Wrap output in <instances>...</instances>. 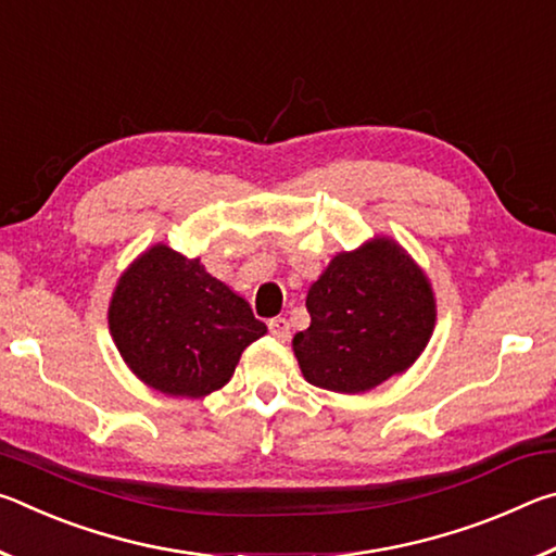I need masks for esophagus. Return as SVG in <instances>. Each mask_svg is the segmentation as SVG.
<instances>
[{
  "label": "esophagus",
  "instance_id": "1",
  "mask_svg": "<svg viewBox=\"0 0 556 556\" xmlns=\"http://www.w3.org/2000/svg\"><path fill=\"white\" fill-rule=\"evenodd\" d=\"M269 333L275 336V338H279V341H289V321L285 316H275V318H269Z\"/></svg>",
  "mask_w": 556,
  "mask_h": 556
}]
</instances>
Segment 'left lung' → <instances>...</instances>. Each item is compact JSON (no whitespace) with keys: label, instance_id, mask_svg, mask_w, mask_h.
Listing matches in <instances>:
<instances>
[{"label":"left lung","instance_id":"8db88e82","mask_svg":"<svg viewBox=\"0 0 556 556\" xmlns=\"http://www.w3.org/2000/svg\"><path fill=\"white\" fill-rule=\"evenodd\" d=\"M312 326L294 336L304 378L331 392H368L409 368L437 321L434 291L397 242L341 252L306 294Z\"/></svg>","mask_w":556,"mask_h":556}]
</instances>
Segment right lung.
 I'll use <instances>...</instances> for the list:
<instances>
[{
	"mask_svg": "<svg viewBox=\"0 0 556 556\" xmlns=\"http://www.w3.org/2000/svg\"><path fill=\"white\" fill-rule=\"evenodd\" d=\"M110 333L129 370L172 397H205L232 378L244 348L267 333L248 301L201 260L154 244L119 277Z\"/></svg>",
	"mask_w": 556,
	"mask_h": 556,
	"instance_id": "1",
	"label": "right lung"
}]
</instances>
